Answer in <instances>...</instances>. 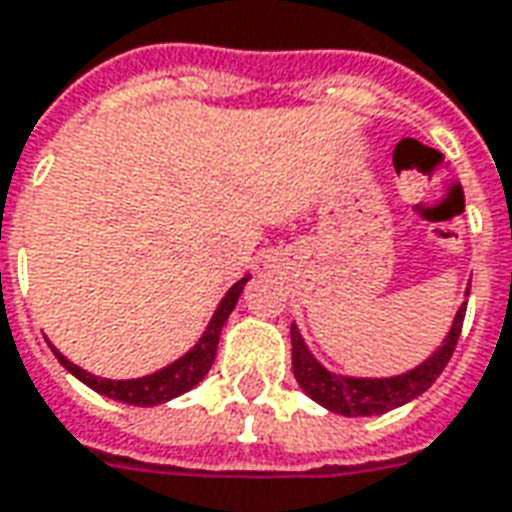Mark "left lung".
<instances>
[{"instance_id": "1", "label": "left lung", "mask_w": 512, "mask_h": 512, "mask_svg": "<svg viewBox=\"0 0 512 512\" xmlns=\"http://www.w3.org/2000/svg\"><path fill=\"white\" fill-rule=\"evenodd\" d=\"M469 296V293H466ZM463 315H466V301L458 307V315L452 321V329L444 337V343L433 354L408 370L403 376L392 378H354V376H337L329 373L326 367L310 354V348L301 340L296 323L290 326V345H293V376L307 395L329 408L334 414L343 417H373L384 414L392 408L403 406L408 400H414L422 392H428L433 381L441 376V370L450 362L452 351L458 345L463 329Z\"/></svg>"}]
</instances>
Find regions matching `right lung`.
<instances>
[{
  "label": "right lung",
  "instance_id": "obj_1",
  "mask_svg": "<svg viewBox=\"0 0 512 512\" xmlns=\"http://www.w3.org/2000/svg\"><path fill=\"white\" fill-rule=\"evenodd\" d=\"M246 282H249V277L238 279L233 288L224 293L222 304L213 312L208 329L202 332V337L197 340V345L191 348L189 354H183L180 359H175L172 365H167L164 370H158V373H150V376L131 378V381H109V378H98L93 376V373L82 370L79 365L68 362L57 348H51V351H54V356L60 359V365L65 367L68 373H73L82 384L95 389L98 395L112 397V400H120V403H128V406H158V403H167L172 397H178L183 395V392L194 389L202 378L208 376L213 359H216V345H219V334H222L224 321H227L230 312L235 310L238 296H241V290H244Z\"/></svg>",
  "mask_w": 512,
  "mask_h": 512
}]
</instances>
